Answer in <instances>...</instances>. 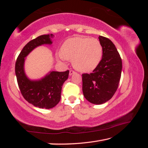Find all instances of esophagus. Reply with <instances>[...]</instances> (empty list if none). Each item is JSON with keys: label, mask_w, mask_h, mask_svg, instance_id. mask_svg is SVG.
Returning <instances> with one entry per match:
<instances>
[{"label": "esophagus", "mask_w": 148, "mask_h": 148, "mask_svg": "<svg viewBox=\"0 0 148 148\" xmlns=\"http://www.w3.org/2000/svg\"><path fill=\"white\" fill-rule=\"evenodd\" d=\"M74 73H76V72L74 71H72V70H71V71H70V72H69V75H70V76H71V75H72L73 74H74Z\"/></svg>", "instance_id": "obj_1"}]
</instances>
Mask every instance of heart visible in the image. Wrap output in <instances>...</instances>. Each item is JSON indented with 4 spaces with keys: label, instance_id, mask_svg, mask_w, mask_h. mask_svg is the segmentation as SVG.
Here are the masks:
<instances>
[{
    "label": "heart",
    "instance_id": "heart-1",
    "mask_svg": "<svg viewBox=\"0 0 148 148\" xmlns=\"http://www.w3.org/2000/svg\"><path fill=\"white\" fill-rule=\"evenodd\" d=\"M61 57L72 60L77 71L91 72L98 66L102 56V47L96 38L75 36L65 40L61 47Z\"/></svg>",
    "mask_w": 148,
    "mask_h": 148
}]
</instances>
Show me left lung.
I'll list each match as a JSON object with an SVG mask.
<instances>
[{"label": "left lung", "mask_w": 148, "mask_h": 148, "mask_svg": "<svg viewBox=\"0 0 148 148\" xmlns=\"http://www.w3.org/2000/svg\"><path fill=\"white\" fill-rule=\"evenodd\" d=\"M102 57L92 73L82 74L84 96L92 104L108 101L117 91L121 78L122 61L115 45L110 39L99 36Z\"/></svg>", "instance_id": "left-lung-1"}]
</instances>
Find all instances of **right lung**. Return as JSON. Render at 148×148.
Listing matches in <instances>:
<instances>
[{
  "label": "right lung",
  "instance_id": "right-lung-1",
  "mask_svg": "<svg viewBox=\"0 0 148 148\" xmlns=\"http://www.w3.org/2000/svg\"><path fill=\"white\" fill-rule=\"evenodd\" d=\"M53 36L52 34L41 35L28 42L17 57L15 66L17 84L24 99L40 108L50 109L59 103L62 86L68 79L69 71H51L40 79L31 80L25 73V60L30 52L36 47L43 44L51 45V38Z\"/></svg>",
  "mask_w": 148,
  "mask_h": 148
}]
</instances>
